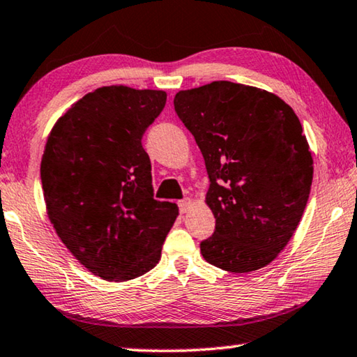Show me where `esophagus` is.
I'll return each mask as SVG.
<instances>
[{"mask_svg":"<svg viewBox=\"0 0 357 357\" xmlns=\"http://www.w3.org/2000/svg\"><path fill=\"white\" fill-rule=\"evenodd\" d=\"M178 206H179V211L181 213H188L189 209H190V206H192V200L190 199H183V200H179L178 202Z\"/></svg>","mask_w":357,"mask_h":357,"instance_id":"esophagus-1","label":"esophagus"}]
</instances>
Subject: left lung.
Returning <instances> with one entry per match:
<instances>
[{
  "instance_id": "8db88e82",
  "label": "left lung",
  "mask_w": 357,
  "mask_h": 357,
  "mask_svg": "<svg viewBox=\"0 0 357 357\" xmlns=\"http://www.w3.org/2000/svg\"><path fill=\"white\" fill-rule=\"evenodd\" d=\"M195 138L216 219L200 251L214 267L250 273L284 250L307 206L313 158L302 123L281 98L257 87L214 81L174 97Z\"/></svg>"
}]
</instances>
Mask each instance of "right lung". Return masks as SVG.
Returning <instances> with one entry per match:
<instances>
[{
  "mask_svg": "<svg viewBox=\"0 0 357 357\" xmlns=\"http://www.w3.org/2000/svg\"><path fill=\"white\" fill-rule=\"evenodd\" d=\"M167 93L126 86L87 93L59 119L41 160L50 222L84 267L127 281L158 264L178 206L154 200L143 135Z\"/></svg>",
  "mask_w": 357,
  "mask_h": 357,
  "instance_id": "obj_1",
  "label": "right lung"
}]
</instances>
